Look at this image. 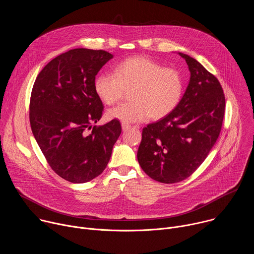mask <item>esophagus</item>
<instances>
[{
  "label": "esophagus",
  "mask_w": 254,
  "mask_h": 254,
  "mask_svg": "<svg viewBox=\"0 0 254 254\" xmlns=\"http://www.w3.org/2000/svg\"><path fill=\"white\" fill-rule=\"evenodd\" d=\"M122 127H123V130H127V129L131 128V126H130V125H127V124H125V123H123V124H122Z\"/></svg>",
  "instance_id": "1"
}]
</instances>
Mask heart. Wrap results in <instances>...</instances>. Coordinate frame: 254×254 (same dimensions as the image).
<instances>
[{
  "label": "heart",
  "mask_w": 254,
  "mask_h": 254,
  "mask_svg": "<svg viewBox=\"0 0 254 254\" xmlns=\"http://www.w3.org/2000/svg\"><path fill=\"white\" fill-rule=\"evenodd\" d=\"M130 90L132 101L111 108L107 117L123 123L160 120L178 106L184 91V78L175 68L164 67L146 56H132L119 62L112 72L94 80L97 96L108 105L117 103Z\"/></svg>",
  "instance_id": "obj_1"
}]
</instances>
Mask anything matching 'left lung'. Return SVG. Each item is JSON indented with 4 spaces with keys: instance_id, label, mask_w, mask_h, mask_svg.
Here are the masks:
<instances>
[{
    "instance_id": "left-lung-1",
    "label": "left lung",
    "mask_w": 254,
    "mask_h": 254,
    "mask_svg": "<svg viewBox=\"0 0 254 254\" xmlns=\"http://www.w3.org/2000/svg\"><path fill=\"white\" fill-rule=\"evenodd\" d=\"M179 54L189 66L188 87L170 115L142 128L137 150L143 172L166 184L181 182L201 166L220 134L225 114L219 80L196 59Z\"/></svg>"
}]
</instances>
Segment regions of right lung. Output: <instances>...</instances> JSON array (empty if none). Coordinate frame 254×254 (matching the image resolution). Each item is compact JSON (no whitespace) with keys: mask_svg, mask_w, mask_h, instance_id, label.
I'll return each instance as SVG.
<instances>
[{"mask_svg":"<svg viewBox=\"0 0 254 254\" xmlns=\"http://www.w3.org/2000/svg\"><path fill=\"white\" fill-rule=\"evenodd\" d=\"M112 58L104 50L72 49L52 59L34 82L32 132L51 169L68 182L86 183L100 175L122 132L118 120L92 127L103 113L95 75Z\"/></svg>","mask_w":254,"mask_h":254,"instance_id":"1","label":"right lung"}]
</instances>
